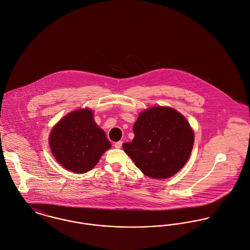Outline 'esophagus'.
Instances as JSON below:
<instances>
[{"label":"esophagus","instance_id":"1","mask_svg":"<svg viewBox=\"0 0 250 250\" xmlns=\"http://www.w3.org/2000/svg\"><path fill=\"white\" fill-rule=\"evenodd\" d=\"M122 145H123V141H119V142H116V143L114 144V146H115L116 148H121Z\"/></svg>","mask_w":250,"mask_h":250}]
</instances>
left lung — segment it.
<instances>
[{"label": "left lung", "instance_id": "1", "mask_svg": "<svg viewBox=\"0 0 250 250\" xmlns=\"http://www.w3.org/2000/svg\"><path fill=\"white\" fill-rule=\"evenodd\" d=\"M133 132L132 142L123 144V148L151 178L172 176L190 157L194 132L184 116L172 108L158 106L142 112Z\"/></svg>", "mask_w": 250, "mask_h": 250}]
</instances>
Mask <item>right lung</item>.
I'll return each mask as SVG.
<instances>
[{"mask_svg": "<svg viewBox=\"0 0 250 250\" xmlns=\"http://www.w3.org/2000/svg\"><path fill=\"white\" fill-rule=\"evenodd\" d=\"M49 139L56 161L77 173L91 170L111 146L89 109L69 113L54 127Z\"/></svg>", "mask_w": 250, "mask_h": 250, "instance_id": "right-lung-1", "label": "right lung"}]
</instances>
